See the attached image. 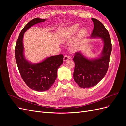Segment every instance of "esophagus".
<instances>
[{
	"label": "esophagus",
	"instance_id": "1",
	"mask_svg": "<svg viewBox=\"0 0 126 126\" xmlns=\"http://www.w3.org/2000/svg\"><path fill=\"white\" fill-rule=\"evenodd\" d=\"M68 59H69V56H67V55H66V56H65L64 57L63 61H64V62H65V61H67Z\"/></svg>",
	"mask_w": 126,
	"mask_h": 126
}]
</instances>
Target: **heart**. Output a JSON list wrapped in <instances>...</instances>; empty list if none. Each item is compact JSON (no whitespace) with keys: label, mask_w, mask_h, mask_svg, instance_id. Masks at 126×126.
<instances>
[{"label":"heart","mask_w":126,"mask_h":126,"mask_svg":"<svg viewBox=\"0 0 126 126\" xmlns=\"http://www.w3.org/2000/svg\"><path fill=\"white\" fill-rule=\"evenodd\" d=\"M79 27H80V25L79 24H75L69 27L63 29L62 30V34L63 40H66L75 34L78 31ZM87 34V30L86 28H82L79 32L78 38L79 40L83 39L86 36ZM78 42L75 43L71 46V49L74 51H76L78 48Z\"/></svg>","instance_id":"1"}]
</instances>
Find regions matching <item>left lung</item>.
<instances>
[{"instance_id":"1","label":"left lung","mask_w":126,"mask_h":126,"mask_svg":"<svg viewBox=\"0 0 126 126\" xmlns=\"http://www.w3.org/2000/svg\"><path fill=\"white\" fill-rule=\"evenodd\" d=\"M94 29L91 38H101L103 47L100 55L92 59L84 56L81 51L75 53L74 61L75 67L74 80L81 88H87L95 86L105 77L108 69L112 44L109 32L100 21L91 18Z\"/></svg>"}]
</instances>
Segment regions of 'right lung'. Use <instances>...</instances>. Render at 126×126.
Listing matches in <instances>:
<instances>
[{
  "label": "right lung",
  "instance_id": "obj_1",
  "mask_svg": "<svg viewBox=\"0 0 126 126\" xmlns=\"http://www.w3.org/2000/svg\"><path fill=\"white\" fill-rule=\"evenodd\" d=\"M45 21L36 18L26 24L20 33L15 50L16 61L23 80L31 89L39 92L48 90L54 83L64 58L63 55L51 56L37 63H32L25 59L23 43L24 32L33 25Z\"/></svg>",
  "mask_w": 126,
  "mask_h": 126
}]
</instances>
